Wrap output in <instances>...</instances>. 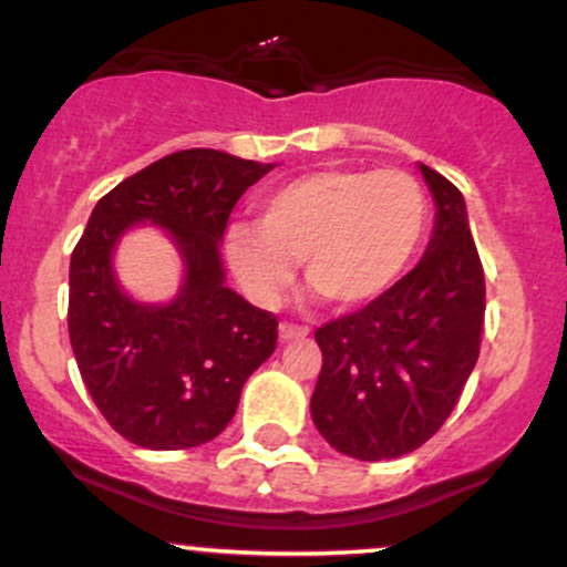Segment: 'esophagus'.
<instances>
[{
	"label": "esophagus",
	"instance_id": "esophagus-1",
	"mask_svg": "<svg viewBox=\"0 0 567 567\" xmlns=\"http://www.w3.org/2000/svg\"><path fill=\"white\" fill-rule=\"evenodd\" d=\"M309 333L307 326H296V323H279V339L290 342V339H303Z\"/></svg>",
	"mask_w": 567,
	"mask_h": 567
}]
</instances>
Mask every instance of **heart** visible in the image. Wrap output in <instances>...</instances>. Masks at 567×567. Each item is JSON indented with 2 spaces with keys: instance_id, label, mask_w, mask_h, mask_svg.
<instances>
[{
  "instance_id": "b5f03b06",
  "label": "heart",
  "mask_w": 567,
  "mask_h": 567,
  "mask_svg": "<svg viewBox=\"0 0 567 567\" xmlns=\"http://www.w3.org/2000/svg\"><path fill=\"white\" fill-rule=\"evenodd\" d=\"M426 219V193L408 171L331 168L271 189L258 204V228L230 225L225 252L260 303L277 301L293 282V264H303L326 301L355 307L396 282Z\"/></svg>"
}]
</instances>
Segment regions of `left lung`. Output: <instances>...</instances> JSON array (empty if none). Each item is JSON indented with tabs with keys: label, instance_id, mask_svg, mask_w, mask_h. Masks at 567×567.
<instances>
[{
	"label": "left lung",
	"instance_id": "1",
	"mask_svg": "<svg viewBox=\"0 0 567 567\" xmlns=\"http://www.w3.org/2000/svg\"><path fill=\"white\" fill-rule=\"evenodd\" d=\"M434 195L424 258L385 293L315 331L323 353L312 393L318 432L344 456L421 449L456 408L481 353L486 282L462 193L421 165Z\"/></svg>",
	"mask_w": 567,
	"mask_h": 567
}]
</instances>
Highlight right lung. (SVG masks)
Segmentation results:
<instances>
[{
    "mask_svg": "<svg viewBox=\"0 0 567 567\" xmlns=\"http://www.w3.org/2000/svg\"><path fill=\"white\" fill-rule=\"evenodd\" d=\"M274 165L184 148L97 200L70 258L68 329L105 421L152 451L195 449L234 419L244 383L277 348V318L225 288L219 241L236 200ZM159 224L185 260L171 305L128 299L110 255L123 230Z\"/></svg>",
    "mask_w": 567,
    "mask_h": 567,
    "instance_id": "1",
    "label": "right lung"
}]
</instances>
